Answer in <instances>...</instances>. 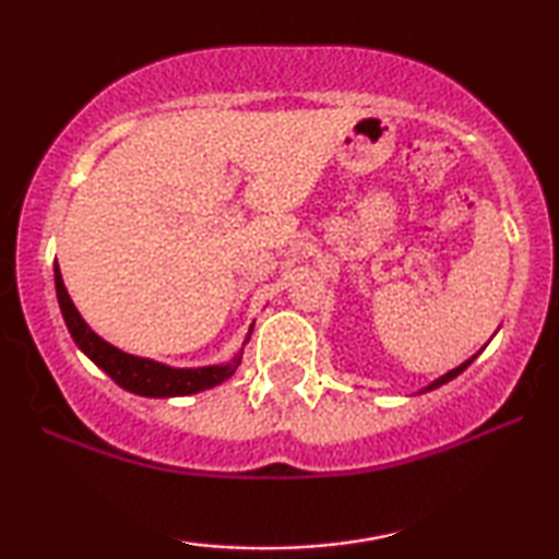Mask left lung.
Masks as SVG:
<instances>
[{
  "instance_id": "1",
  "label": "left lung",
  "mask_w": 559,
  "mask_h": 559,
  "mask_svg": "<svg viewBox=\"0 0 559 559\" xmlns=\"http://www.w3.org/2000/svg\"><path fill=\"white\" fill-rule=\"evenodd\" d=\"M473 358H476V356H473ZM473 358H471V361H473ZM471 361H465V364H461V366H457V369H453V371H448V373H445V377H440L438 381H432V384H430V386H427V389H435V386L445 384V381H450V379H455V377H457V373H461L463 369H468V366H471Z\"/></svg>"
}]
</instances>
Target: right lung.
Listing matches in <instances>:
<instances>
[{
    "instance_id": "obj_1",
    "label": "right lung",
    "mask_w": 559,
    "mask_h": 559,
    "mask_svg": "<svg viewBox=\"0 0 559 559\" xmlns=\"http://www.w3.org/2000/svg\"><path fill=\"white\" fill-rule=\"evenodd\" d=\"M56 293H58L60 312H63V320L68 331L73 335L75 346H79L83 354L98 366V369L109 373L121 389H127V392L142 394V396L195 394V392H203V389L221 384V381H226L236 371V366H239V358H234V364L228 366H209V369H170V366L155 364L150 361V358L129 356L124 350L114 348L111 343L98 338V335L83 323V318L79 316V310L73 308L71 297L66 293L58 264H56Z\"/></svg>"
}]
</instances>
